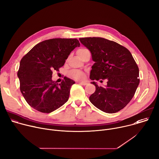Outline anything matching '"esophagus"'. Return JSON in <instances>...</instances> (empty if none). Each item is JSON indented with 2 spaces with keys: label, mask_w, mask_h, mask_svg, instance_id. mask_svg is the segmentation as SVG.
<instances>
[{
  "label": "esophagus",
  "mask_w": 159,
  "mask_h": 159,
  "mask_svg": "<svg viewBox=\"0 0 159 159\" xmlns=\"http://www.w3.org/2000/svg\"><path fill=\"white\" fill-rule=\"evenodd\" d=\"M78 83H79L80 84H81V85H86L87 83H86V82H83V81H79V82H78Z\"/></svg>",
  "instance_id": "34e87169"
}]
</instances>
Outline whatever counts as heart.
Here are the masks:
<instances>
[{
	"instance_id": "1",
	"label": "heart",
	"mask_w": 159,
	"mask_h": 159,
	"mask_svg": "<svg viewBox=\"0 0 159 159\" xmlns=\"http://www.w3.org/2000/svg\"><path fill=\"white\" fill-rule=\"evenodd\" d=\"M88 50L86 48H80L79 50H78L77 51V54H80V53H82L84 51H86ZM70 76H71L73 78L75 79V80H83L84 79V73L82 71H81V70H71V71L70 72Z\"/></svg>"
}]
</instances>
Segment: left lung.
<instances>
[{
    "mask_svg": "<svg viewBox=\"0 0 159 159\" xmlns=\"http://www.w3.org/2000/svg\"><path fill=\"white\" fill-rule=\"evenodd\" d=\"M79 40L90 51L95 62L90 78L107 81L105 86L92 82L96 90L90 95V101L104 112L112 114L120 111L133 98L139 83V69L131 52L126 47L103 38Z\"/></svg>",
    "mask_w": 159,
    "mask_h": 159,
    "instance_id": "1",
    "label": "left lung"
}]
</instances>
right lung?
Returning a JSON list of instances; mask_svg holds the SVG:
<instances>
[{
    "instance_id": "add662e5",
    "label": "right lung",
    "mask_w": 159,
    "mask_h": 159,
    "mask_svg": "<svg viewBox=\"0 0 159 159\" xmlns=\"http://www.w3.org/2000/svg\"><path fill=\"white\" fill-rule=\"evenodd\" d=\"M80 43L76 39H52L34 46L20 61L17 77L20 91L34 109L50 113L67 100L75 82L67 77L61 84L52 81V70L63 66L70 53Z\"/></svg>"
}]
</instances>
